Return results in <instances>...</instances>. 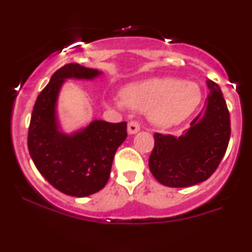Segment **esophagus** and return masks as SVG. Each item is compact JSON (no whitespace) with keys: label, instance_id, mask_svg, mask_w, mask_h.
<instances>
[{"label":"esophagus","instance_id":"34e87169","mask_svg":"<svg viewBox=\"0 0 252 252\" xmlns=\"http://www.w3.org/2000/svg\"><path fill=\"white\" fill-rule=\"evenodd\" d=\"M140 130V123L137 121H130L128 123V132L130 135L136 134Z\"/></svg>","mask_w":252,"mask_h":252}]
</instances>
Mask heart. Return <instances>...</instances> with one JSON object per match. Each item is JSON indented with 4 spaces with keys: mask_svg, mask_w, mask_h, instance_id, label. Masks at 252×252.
Wrapping results in <instances>:
<instances>
[{
    "mask_svg": "<svg viewBox=\"0 0 252 252\" xmlns=\"http://www.w3.org/2000/svg\"><path fill=\"white\" fill-rule=\"evenodd\" d=\"M201 97L196 83L161 77L129 84L114 103L118 108L148 111L150 121L156 126H170L189 117L200 104Z\"/></svg>",
    "mask_w": 252,
    "mask_h": 252,
    "instance_id": "obj_1",
    "label": "heart"
}]
</instances>
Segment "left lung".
<instances>
[{
    "label": "left lung",
    "mask_w": 252,
    "mask_h": 252,
    "mask_svg": "<svg viewBox=\"0 0 252 252\" xmlns=\"http://www.w3.org/2000/svg\"><path fill=\"white\" fill-rule=\"evenodd\" d=\"M207 86L206 110L184 135L154 134L149 169L164 186L189 187L207 180L224 158L231 135L230 114L218 84L207 80Z\"/></svg>",
    "instance_id": "left-lung-1"
}]
</instances>
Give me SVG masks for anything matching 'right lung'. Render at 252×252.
Segmentation results:
<instances>
[{
    "instance_id": "add662e5",
    "label": "right lung",
    "mask_w": 252,
    "mask_h": 252,
    "mask_svg": "<svg viewBox=\"0 0 252 252\" xmlns=\"http://www.w3.org/2000/svg\"><path fill=\"white\" fill-rule=\"evenodd\" d=\"M102 72L66 63L40 92L28 129V150L43 178L63 194L88 196L108 182L118 147L126 138V122L94 121L73 135L59 131L56 106L65 79H94Z\"/></svg>"
}]
</instances>
